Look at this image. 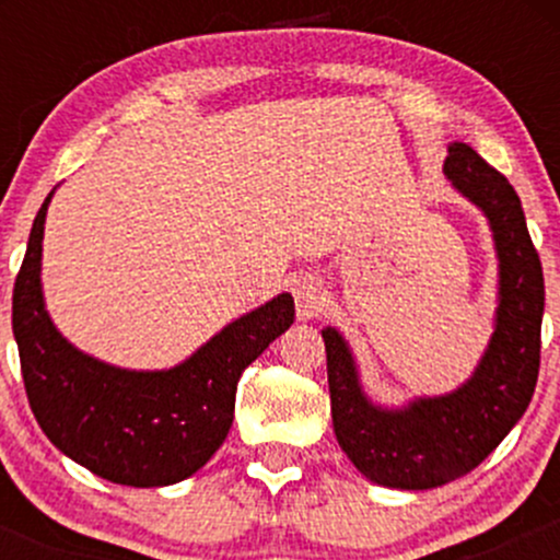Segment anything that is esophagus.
<instances>
[{
    "label": "esophagus",
    "instance_id": "34e87169",
    "mask_svg": "<svg viewBox=\"0 0 560 560\" xmlns=\"http://www.w3.org/2000/svg\"><path fill=\"white\" fill-rule=\"evenodd\" d=\"M292 292H294V302H298V316L302 320L318 316V313L324 311L326 292H324V284H320L318 276H313V273L298 276L292 284Z\"/></svg>",
    "mask_w": 560,
    "mask_h": 560
}]
</instances>
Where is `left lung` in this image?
<instances>
[{
  "instance_id": "8db88e82",
  "label": "left lung",
  "mask_w": 560,
  "mask_h": 560,
  "mask_svg": "<svg viewBox=\"0 0 560 560\" xmlns=\"http://www.w3.org/2000/svg\"><path fill=\"white\" fill-rule=\"evenodd\" d=\"M442 171L485 213L498 255L494 331L474 374L447 395L387 408L365 395L342 334L320 331L339 447L365 479L392 490H432L474 471L529 408L539 374L545 281L522 199L464 141L447 147Z\"/></svg>"
}]
</instances>
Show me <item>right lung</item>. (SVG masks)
I'll return each instance as SVG.
<instances>
[{
	"label": "right lung",
	"mask_w": 560,
	"mask_h": 560,
	"mask_svg": "<svg viewBox=\"0 0 560 560\" xmlns=\"http://www.w3.org/2000/svg\"><path fill=\"white\" fill-rule=\"evenodd\" d=\"M52 195L34 218L12 292V334L38 427L60 453L113 485L189 479L226 440L242 371L292 326V294H276L231 320L173 369L100 361L70 345L44 305L42 242Z\"/></svg>",
	"instance_id": "right-lung-1"
}]
</instances>
